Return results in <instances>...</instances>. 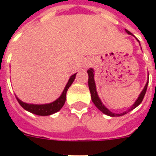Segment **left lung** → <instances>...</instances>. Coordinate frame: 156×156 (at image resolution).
Listing matches in <instances>:
<instances>
[{
    "mask_svg": "<svg viewBox=\"0 0 156 156\" xmlns=\"http://www.w3.org/2000/svg\"><path fill=\"white\" fill-rule=\"evenodd\" d=\"M125 31H126V32H127L128 34L132 35V33H131L130 32H129L128 30H125ZM88 88H89L90 94H91L92 101H93V103L94 104L95 106H96V107H97L100 111L103 112V113L105 114V115H108V116H112V117L124 115H125V114H127L128 111H130V110H132V109H134V108H136L138 105H140L141 102L143 101L144 95H145V93H146V90H147V86H148V83H149V82H147V83H146V85L144 86L143 91L141 92V94H140V96H139L138 99L135 101L134 105L131 107L130 109H129L127 112H124V113H122V114H114V113H112V112L109 111L108 108H105V105L102 104L101 100H100L99 98H98V94H97V92H96V86H95L94 79V70H93L92 68H90V69H88Z\"/></svg>",
    "mask_w": 156,
    "mask_h": 156,
    "instance_id": "left-lung-1",
    "label": "left lung"
}]
</instances>
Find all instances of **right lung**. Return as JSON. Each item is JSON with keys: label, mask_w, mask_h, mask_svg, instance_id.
I'll use <instances>...</instances> for the list:
<instances>
[{"label": "right lung", "mask_w": 156, "mask_h": 156, "mask_svg": "<svg viewBox=\"0 0 156 156\" xmlns=\"http://www.w3.org/2000/svg\"><path fill=\"white\" fill-rule=\"evenodd\" d=\"M76 74L72 75L71 78H69L68 83L65 87L64 90L62 92V95L59 98L56 100V101L52 102L51 104H48V105H29V104H26L22 102L19 98H16L17 101L22 106V108L27 110V111L31 112L32 114H35L37 115H41V116H46V115H50L54 114L56 112L59 111L62 108V107L64 105L65 101H66V94H67V91H68V88L71 86V84L73 83L76 77Z\"/></svg>", "instance_id": "right-lung-1"}]
</instances>
